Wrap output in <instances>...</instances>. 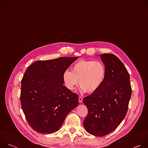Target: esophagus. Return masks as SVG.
I'll return each mask as SVG.
<instances>
[{
    "instance_id": "obj_1",
    "label": "esophagus",
    "mask_w": 148,
    "mask_h": 148,
    "mask_svg": "<svg viewBox=\"0 0 148 148\" xmlns=\"http://www.w3.org/2000/svg\"><path fill=\"white\" fill-rule=\"evenodd\" d=\"M78 101H79V102H82V97H79V98H78Z\"/></svg>"
}]
</instances>
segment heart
<instances>
[{
	"instance_id": "heart-1",
	"label": "heart",
	"mask_w": 148,
	"mask_h": 148,
	"mask_svg": "<svg viewBox=\"0 0 148 148\" xmlns=\"http://www.w3.org/2000/svg\"><path fill=\"white\" fill-rule=\"evenodd\" d=\"M107 75L104 63L99 60H81L73 67V71L66 70L62 79L66 87L73 91L78 85L82 92L92 94L103 85Z\"/></svg>"
}]
</instances>
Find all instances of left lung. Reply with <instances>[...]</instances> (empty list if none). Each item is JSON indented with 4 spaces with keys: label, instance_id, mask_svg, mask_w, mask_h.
I'll return each mask as SVG.
<instances>
[{
    "label": "left lung",
    "instance_id": "obj_1",
    "mask_svg": "<svg viewBox=\"0 0 148 148\" xmlns=\"http://www.w3.org/2000/svg\"><path fill=\"white\" fill-rule=\"evenodd\" d=\"M100 56L107 69L106 77L97 91L83 99L88 109L84 128L97 136L107 135L118 127L127 112L132 93L130 74L121 61L112 54Z\"/></svg>",
    "mask_w": 148,
    "mask_h": 148
}]
</instances>
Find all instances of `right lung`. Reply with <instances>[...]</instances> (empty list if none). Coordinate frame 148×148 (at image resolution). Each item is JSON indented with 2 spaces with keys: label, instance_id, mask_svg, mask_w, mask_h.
Masks as SVG:
<instances>
[{
  "label": "right lung",
  "instance_id": "obj_1",
  "mask_svg": "<svg viewBox=\"0 0 148 148\" xmlns=\"http://www.w3.org/2000/svg\"><path fill=\"white\" fill-rule=\"evenodd\" d=\"M78 57L37 61L21 81L20 101L26 118L35 131H58L66 116L78 105V95L64 86L62 75Z\"/></svg>",
  "mask_w": 148,
  "mask_h": 148
}]
</instances>
